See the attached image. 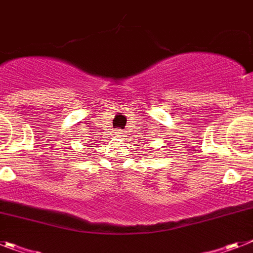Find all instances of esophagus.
<instances>
[{"instance_id": "obj_1", "label": "esophagus", "mask_w": 253, "mask_h": 253, "mask_svg": "<svg viewBox=\"0 0 253 253\" xmlns=\"http://www.w3.org/2000/svg\"><path fill=\"white\" fill-rule=\"evenodd\" d=\"M123 133H125V132H123V131L118 130V131H117V132H116V136H117V137H123Z\"/></svg>"}]
</instances>
